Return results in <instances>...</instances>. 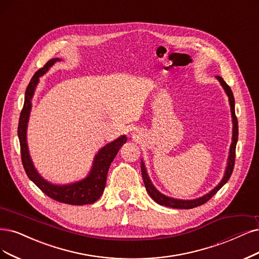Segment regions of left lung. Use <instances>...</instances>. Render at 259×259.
<instances>
[{
    "mask_svg": "<svg viewBox=\"0 0 259 259\" xmlns=\"http://www.w3.org/2000/svg\"><path fill=\"white\" fill-rule=\"evenodd\" d=\"M215 78L220 82V84H221V86L227 95L228 101H229V107H231L232 120H233L232 144H231V147H229V154H228V158H227V164H226V168L224 171V176H223L222 180L219 183V185L210 191L209 193L200 196V197H197L195 199H179V198L169 197L167 195L162 194L160 191L154 185H152L151 180L147 174V169L144 164V161L142 160V162H141L142 177H143V181H144L147 193L150 195V197L154 199L157 204H159L161 206L177 208V209H191V208L203 205L207 202V200L211 198L218 192V191L227 183L229 177H231V175L233 173L234 165H235V158H236V145H237V141H238V120H237L236 114H235V99H234V95H233L231 88H229V86L225 83V81L221 78V76L217 75Z\"/></svg>",
    "mask_w": 259,
    "mask_h": 259,
    "instance_id": "left-lung-1",
    "label": "left lung"
}]
</instances>
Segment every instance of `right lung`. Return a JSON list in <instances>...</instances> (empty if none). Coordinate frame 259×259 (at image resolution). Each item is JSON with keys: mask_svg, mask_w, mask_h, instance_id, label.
Returning <instances> with one entry per match:
<instances>
[{"mask_svg": "<svg viewBox=\"0 0 259 259\" xmlns=\"http://www.w3.org/2000/svg\"><path fill=\"white\" fill-rule=\"evenodd\" d=\"M60 61L61 59L56 57V59H52L48 62L41 69L38 70L33 75L31 82L28 83L26 88L23 109L20 114V118H19L18 126V138L19 142H20L22 164L27 177L45 194L57 200V202L79 206L93 204L103 193L105 183H107L108 170L115 156L117 155L118 150L127 142L126 136H121L100 148V150H98L97 154L95 155L93 165L91 167L89 175L81 180L74 181V183L68 185H55L46 180L38 173V170L36 169L32 161L30 151H28L26 140L27 122L28 119H30V114L32 110V98L35 94L36 86L39 83L40 76H42L49 70L56 62Z\"/></svg>", "mask_w": 259, "mask_h": 259, "instance_id": "add662e5", "label": "right lung"}]
</instances>
